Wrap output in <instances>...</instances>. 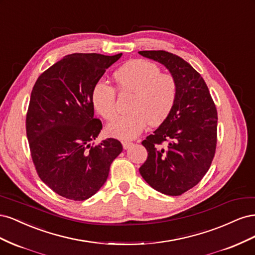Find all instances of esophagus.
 <instances>
[{
	"label": "esophagus",
	"instance_id": "esophagus-1",
	"mask_svg": "<svg viewBox=\"0 0 255 255\" xmlns=\"http://www.w3.org/2000/svg\"><path fill=\"white\" fill-rule=\"evenodd\" d=\"M133 142L132 141H128V140H123L122 141V146H123V149H128L129 146H130V144H132Z\"/></svg>",
	"mask_w": 255,
	"mask_h": 255
}]
</instances>
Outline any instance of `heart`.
<instances>
[{"label": "heart", "instance_id": "obj_1", "mask_svg": "<svg viewBox=\"0 0 255 255\" xmlns=\"http://www.w3.org/2000/svg\"><path fill=\"white\" fill-rule=\"evenodd\" d=\"M118 90L133 92L128 104L129 113L114 119L107 132L118 138H134L148 123H163L173 110L177 97V82L170 73L145 59H134L115 72ZM91 102L96 112L106 120L117 114V91L112 85L99 81L91 92Z\"/></svg>", "mask_w": 255, "mask_h": 255}]
</instances>
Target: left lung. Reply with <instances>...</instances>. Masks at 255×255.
I'll return each mask as SVG.
<instances>
[{"mask_svg":"<svg viewBox=\"0 0 255 255\" xmlns=\"http://www.w3.org/2000/svg\"><path fill=\"white\" fill-rule=\"evenodd\" d=\"M163 64L177 82L173 110L160 127L141 142L148 152L139 168L152 188L180 196L202 180L217 144V110L203 78L175 54L139 51Z\"/></svg>","mask_w":255,"mask_h":255,"instance_id":"left-lung-1","label":"left lung"}]
</instances>
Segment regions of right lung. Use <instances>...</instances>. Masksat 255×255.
<instances>
[{"instance_id":"1","label":"right lung","mask_w":255,"mask_h":255,"mask_svg":"<svg viewBox=\"0 0 255 255\" xmlns=\"http://www.w3.org/2000/svg\"><path fill=\"white\" fill-rule=\"evenodd\" d=\"M122 54L75 53L37 79L26 113L30 156L41 181L57 195L84 201L103 186L122 151L115 138L91 144L102 129L91 92Z\"/></svg>"}]
</instances>
